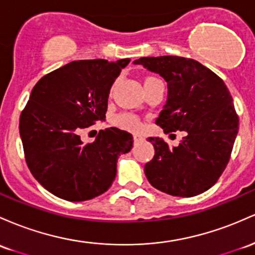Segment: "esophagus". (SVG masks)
Instances as JSON below:
<instances>
[{"instance_id":"1","label":"esophagus","mask_w":255,"mask_h":255,"mask_svg":"<svg viewBox=\"0 0 255 255\" xmlns=\"http://www.w3.org/2000/svg\"><path fill=\"white\" fill-rule=\"evenodd\" d=\"M142 139H144V138H142L141 135H139V134H134V142H135V144H136V142L141 141Z\"/></svg>"}]
</instances>
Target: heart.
Listing matches in <instances>:
<instances>
[{
	"mask_svg": "<svg viewBox=\"0 0 255 255\" xmlns=\"http://www.w3.org/2000/svg\"><path fill=\"white\" fill-rule=\"evenodd\" d=\"M156 82H161V81L156 77H146L144 81V87L150 86ZM117 123L120 126H122V127L129 128V129H139L140 128V121L136 117L132 116V115H121V116L117 117Z\"/></svg>",
	"mask_w": 255,
	"mask_h": 255,
	"instance_id": "b5f03b06",
	"label": "heart"
}]
</instances>
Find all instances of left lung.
Instances as JSON below:
<instances>
[{"label":"left lung","mask_w":255,"mask_h":255,"mask_svg":"<svg viewBox=\"0 0 255 255\" xmlns=\"http://www.w3.org/2000/svg\"><path fill=\"white\" fill-rule=\"evenodd\" d=\"M166 80V105L156 125L164 133L180 130L178 146L150 138L155 156L145 164L153 187L180 197H192L211 189L230 159L239 132V116L224 81L212 70L183 57H144L134 60Z\"/></svg>","instance_id":"obj_1"}]
</instances>
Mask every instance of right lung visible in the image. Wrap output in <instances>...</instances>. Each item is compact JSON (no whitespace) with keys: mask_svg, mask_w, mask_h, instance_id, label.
Wrapping results in <instances>:
<instances>
[{"mask_svg":"<svg viewBox=\"0 0 255 255\" xmlns=\"http://www.w3.org/2000/svg\"><path fill=\"white\" fill-rule=\"evenodd\" d=\"M130 59L76 60L36 83L19 121L25 159L42 186L71 202L104 194L116 177L117 158L129 152L132 134L100 130L83 144L81 132L104 121L113 83Z\"/></svg>","mask_w":255,"mask_h":255,"instance_id":"add662e5","label":"right lung"}]
</instances>
